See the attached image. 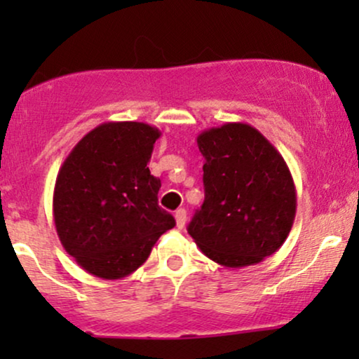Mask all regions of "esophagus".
I'll list each match as a JSON object with an SVG mask.
<instances>
[{
  "label": "esophagus",
  "instance_id": "1",
  "mask_svg": "<svg viewBox=\"0 0 359 359\" xmlns=\"http://www.w3.org/2000/svg\"><path fill=\"white\" fill-rule=\"evenodd\" d=\"M175 222H177V228L182 229L185 226V221H187V211L185 209H177L175 211Z\"/></svg>",
  "mask_w": 359,
  "mask_h": 359
}]
</instances>
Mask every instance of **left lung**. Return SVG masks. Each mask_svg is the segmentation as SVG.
<instances>
[{"label": "left lung", "mask_w": 359, "mask_h": 359, "mask_svg": "<svg viewBox=\"0 0 359 359\" xmlns=\"http://www.w3.org/2000/svg\"><path fill=\"white\" fill-rule=\"evenodd\" d=\"M197 145L205 197L187 231L222 266L257 265L283 245L295 219L297 194L285 160L246 123L209 128Z\"/></svg>", "instance_id": "obj_1"}]
</instances>
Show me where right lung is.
I'll return each mask as SVG.
<instances>
[{
    "label": "right lung",
    "mask_w": 359,
    "mask_h": 359,
    "mask_svg": "<svg viewBox=\"0 0 359 359\" xmlns=\"http://www.w3.org/2000/svg\"><path fill=\"white\" fill-rule=\"evenodd\" d=\"M160 130L109 121L90 130L62 163L53 189L59 240L77 265L104 280L133 273L175 226L158 205L148 162Z\"/></svg>",
    "instance_id": "right-lung-1"
}]
</instances>
